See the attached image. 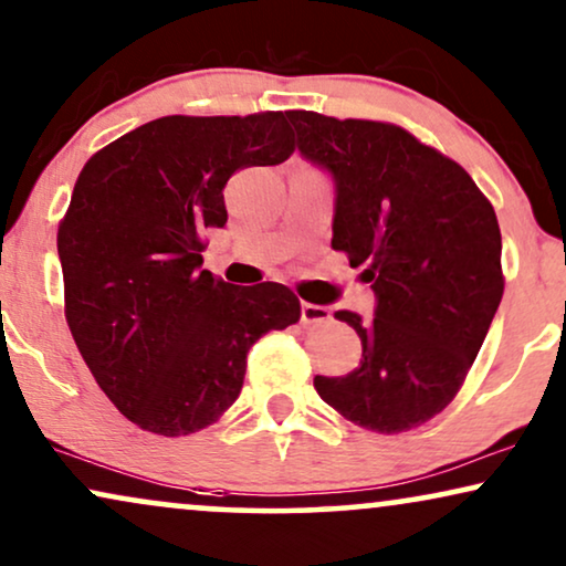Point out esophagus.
<instances>
[{
	"label": "esophagus",
	"instance_id": "1",
	"mask_svg": "<svg viewBox=\"0 0 566 566\" xmlns=\"http://www.w3.org/2000/svg\"><path fill=\"white\" fill-rule=\"evenodd\" d=\"M328 318H332V313H328V307L324 305H313V303L300 305V321H303V324H326Z\"/></svg>",
	"mask_w": 566,
	"mask_h": 566
}]
</instances>
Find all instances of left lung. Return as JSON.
<instances>
[{"label": "left lung", "mask_w": 566, "mask_h": 566, "mask_svg": "<svg viewBox=\"0 0 566 566\" xmlns=\"http://www.w3.org/2000/svg\"><path fill=\"white\" fill-rule=\"evenodd\" d=\"M297 151L334 180L332 248L376 295V316L336 311L363 357L318 397L355 426L402 433L452 402L504 295L502 232L460 164L402 127L287 112Z\"/></svg>", "instance_id": "8db88e82"}]
</instances>
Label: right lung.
Wrapping results in <instances>:
<instances>
[{
	"mask_svg": "<svg viewBox=\"0 0 566 566\" xmlns=\"http://www.w3.org/2000/svg\"><path fill=\"white\" fill-rule=\"evenodd\" d=\"M295 151L284 112L159 117L85 161L56 232L64 316L114 407L159 436L217 423L240 397L248 349L297 324L284 284L238 287L203 269L227 224L224 185Z\"/></svg>",
	"mask_w": 566,
	"mask_h": 566,
	"instance_id": "add662e5",
	"label": "right lung"
}]
</instances>
